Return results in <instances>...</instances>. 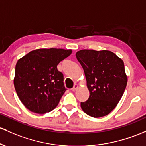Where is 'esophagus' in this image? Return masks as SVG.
<instances>
[{"instance_id":"obj_1","label":"esophagus","mask_w":146,"mask_h":146,"mask_svg":"<svg viewBox=\"0 0 146 146\" xmlns=\"http://www.w3.org/2000/svg\"><path fill=\"white\" fill-rule=\"evenodd\" d=\"M78 84H74V86H73V87L72 88V89H71V90H72V91H75L77 89H78Z\"/></svg>"}]
</instances>
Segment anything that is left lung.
I'll list each match as a JSON object with an SVG mask.
<instances>
[{
  "mask_svg": "<svg viewBox=\"0 0 146 146\" xmlns=\"http://www.w3.org/2000/svg\"><path fill=\"white\" fill-rule=\"evenodd\" d=\"M76 55L89 91V99L81 102L82 110L91 117L107 116L118 105L127 85L123 61L106 50H80Z\"/></svg>",
  "mask_w": 146,
  "mask_h": 146,
  "instance_id": "obj_1",
  "label": "left lung"
}]
</instances>
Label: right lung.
I'll return each instance as SVG.
<instances>
[{
  "instance_id": "add662e5",
  "label": "right lung",
  "mask_w": 146,
  "mask_h": 146,
  "mask_svg": "<svg viewBox=\"0 0 146 146\" xmlns=\"http://www.w3.org/2000/svg\"><path fill=\"white\" fill-rule=\"evenodd\" d=\"M72 50L41 48L30 51L16 64L14 84L18 96L30 111L44 114L53 110L66 89L57 70Z\"/></svg>"
}]
</instances>
